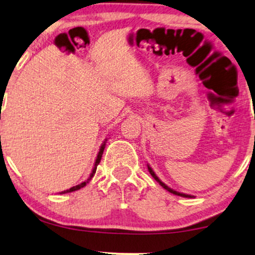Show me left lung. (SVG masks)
I'll use <instances>...</instances> for the list:
<instances>
[{
    "mask_svg": "<svg viewBox=\"0 0 255 255\" xmlns=\"http://www.w3.org/2000/svg\"><path fill=\"white\" fill-rule=\"evenodd\" d=\"M147 168H148V172H149V174H151V175L154 177V180L156 181V182H159V184L160 186H161L162 188H165V189L167 190V191H169V193H172V194H174V195H177V196H182V197H188V198H191V197H194V196H191V195H188V194H183V193H179V191H176V190H173L172 188H169L168 186H166L165 183L162 182L161 180L159 179L158 176L155 175V173L153 172V169L151 168V167H149V165H147Z\"/></svg>",
    "mask_w": 255,
    "mask_h": 255,
    "instance_id": "left-lung-1",
    "label": "left lung"
}]
</instances>
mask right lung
<instances>
[{"label":"right lung","mask_w":255,"mask_h":255,"mask_svg":"<svg viewBox=\"0 0 255 255\" xmlns=\"http://www.w3.org/2000/svg\"><path fill=\"white\" fill-rule=\"evenodd\" d=\"M106 142H107V139L106 140L103 141V144L101 145V147H100V151H99V153H97V156H96V160H95V163H94V168H93V172H92V174H90V176H89V179L87 180V181H85V182H82V183H80V184H78V186H74V187H72V188H69V189H67V190H64V191H61L60 194H67V193H72V191H75V190H79V189H81V188H83L86 186L87 183L89 182L90 180H92V177L94 176V174L96 173V168H97V165H99L100 163V161H101V159H102V154H103V151H104V147H106Z\"/></svg>","instance_id":"1"}]
</instances>
